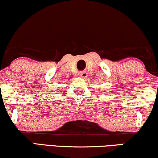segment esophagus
I'll return each instance as SVG.
<instances>
[{
  "instance_id": "34e87169",
  "label": "esophagus",
  "mask_w": 158,
  "mask_h": 158,
  "mask_svg": "<svg viewBox=\"0 0 158 158\" xmlns=\"http://www.w3.org/2000/svg\"><path fill=\"white\" fill-rule=\"evenodd\" d=\"M79 76L81 78H86L87 77V73L85 72V71H81L80 73H79Z\"/></svg>"
}]
</instances>
